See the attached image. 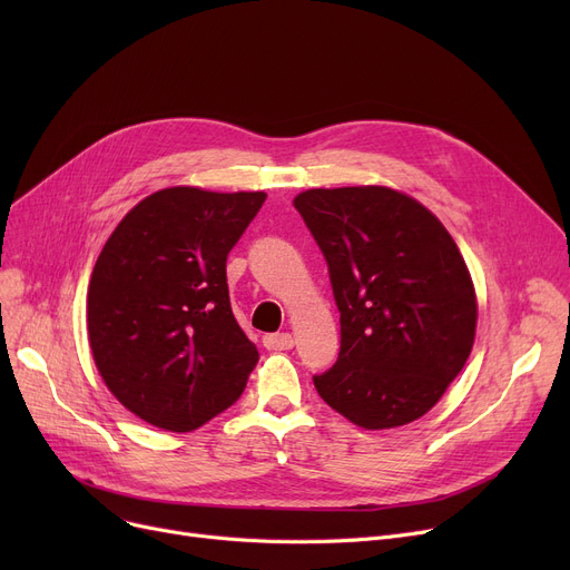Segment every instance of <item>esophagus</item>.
I'll return each mask as SVG.
<instances>
[{"label": "esophagus", "instance_id": "obj_1", "mask_svg": "<svg viewBox=\"0 0 570 570\" xmlns=\"http://www.w3.org/2000/svg\"><path fill=\"white\" fill-rule=\"evenodd\" d=\"M263 346L267 351H288L293 348V337L288 333H275V335H265Z\"/></svg>", "mask_w": 570, "mask_h": 570}]
</instances>
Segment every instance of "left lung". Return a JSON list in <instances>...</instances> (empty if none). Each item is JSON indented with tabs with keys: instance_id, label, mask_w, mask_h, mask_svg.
Returning <instances> with one entry per match:
<instances>
[{
	"instance_id": "8db88e82",
	"label": "left lung",
	"mask_w": 570,
	"mask_h": 570,
	"mask_svg": "<svg viewBox=\"0 0 570 570\" xmlns=\"http://www.w3.org/2000/svg\"><path fill=\"white\" fill-rule=\"evenodd\" d=\"M321 247L342 346L318 395L365 430L425 415L464 367L475 291L455 239L415 198L387 187L309 189L293 200Z\"/></svg>"
}]
</instances>
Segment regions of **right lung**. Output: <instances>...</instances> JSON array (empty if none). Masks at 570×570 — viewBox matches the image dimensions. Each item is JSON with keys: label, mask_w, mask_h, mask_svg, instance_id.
Segmentation results:
<instances>
[{"label": "right lung", "mask_w": 570, "mask_h": 570, "mask_svg": "<svg viewBox=\"0 0 570 570\" xmlns=\"http://www.w3.org/2000/svg\"><path fill=\"white\" fill-rule=\"evenodd\" d=\"M263 203V191L161 189L104 245L87 291L89 348L145 423L191 432L243 395L258 351L233 316L226 258Z\"/></svg>", "instance_id": "add662e5"}]
</instances>
